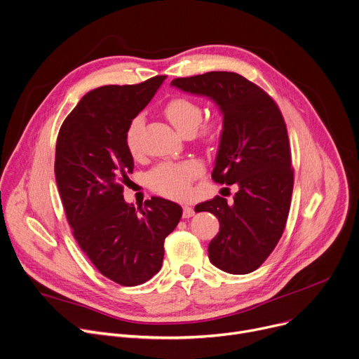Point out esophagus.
I'll return each mask as SVG.
<instances>
[{"mask_svg": "<svg viewBox=\"0 0 359 359\" xmlns=\"http://www.w3.org/2000/svg\"><path fill=\"white\" fill-rule=\"evenodd\" d=\"M194 215V209L193 208H190V206H184L183 208V217L184 219H189V217H191Z\"/></svg>", "mask_w": 359, "mask_h": 359, "instance_id": "34e87169", "label": "esophagus"}]
</instances>
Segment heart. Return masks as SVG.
Wrapping results in <instances>:
<instances>
[{
	"mask_svg": "<svg viewBox=\"0 0 359 359\" xmlns=\"http://www.w3.org/2000/svg\"><path fill=\"white\" fill-rule=\"evenodd\" d=\"M165 114L172 126L180 135L194 133L202 121V109L198 103L189 99H173L168 103ZM144 126L142 116L135 117L130 121L126 130V146L132 154L140 151V135ZM216 133L215 124L209 123L203 127V136L213 137ZM203 172V166L198 160H186L180 163H163L149 173L150 187L170 199H184L190 193V184L198 179Z\"/></svg>",
	"mask_w": 359,
	"mask_h": 359,
	"instance_id": "heart-1",
	"label": "heart"
}]
</instances>
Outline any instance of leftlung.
<instances>
[{
	"mask_svg": "<svg viewBox=\"0 0 359 359\" xmlns=\"http://www.w3.org/2000/svg\"><path fill=\"white\" fill-rule=\"evenodd\" d=\"M170 84L208 97L223 116L212 179L239 190L233 203L216 196L194 210L219 219L210 262L227 273H250L278 245L290 208L293 170L282 113L262 88L236 73L210 72Z\"/></svg>",
	"mask_w": 359,
	"mask_h": 359,
	"instance_id": "obj_1",
	"label": "left lung"
}]
</instances>
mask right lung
I'll return each mask as SVG.
<instances>
[{"label": "right lung", "instance_id": "add662e5", "mask_svg": "<svg viewBox=\"0 0 359 359\" xmlns=\"http://www.w3.org/2000/svg\"><path fill=\"white\" fill-rule=\"evenodd\" d=\"M165 79L88 91L57 137L54 172L73 235L99 272L123 286L142 285L160 271L165 239L182 217V208L163 198L146 201L144 209L123 198L135 168L126 130Z\"/></svg>", "mask_w": 359, "mask_h": 359}]
</instances>
